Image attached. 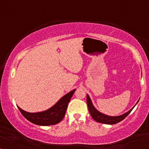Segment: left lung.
<instances>
[{"mask_svg":"<svg viewBox=\"0 0 149 149\" xmlns=\"http://www.w3.org/2000/svg\"><path fill=\"white\" fill-rule=\"evenodd\" d=\"M139 101L138 100L137 104ZM87 106H88V109L89 113H90V115L91 116V117L93 118V119L95 120V121L99 122V123H104V124H109V125H113V124H116L119 122L121 121L122 120H123L125 118L127 117V116L129 115L130 113V112L132 111V109H134V107L136 105L134 106L133 108H132L129 111H127V113L123 114L121 115H119V116H109L105 115V114L102 113L100 112L99 111L95 109L94 107V106L93 105L92 102H91V100L89 97V95L87 94Z\"/></svg>","mask_w":149,"mask_h":149,"instance_id":"8db88e82","label":"left lung"}]
</instances>
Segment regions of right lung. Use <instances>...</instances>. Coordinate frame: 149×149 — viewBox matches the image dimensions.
<instances>
[{"instance_id": "obj_1", "label": "right lung", "mask_w": 149, "mask_h": 149, "mask_svg": "<svg viewBox=\"0 0 149 149\" xmlns=\"http://www.w3.org/2000/svg\"><path fill=\"white\" fill-rule=\"evenodd\" d=\"M75 91L76 89H74L66 93L59 100L58 102L46 111L38 113H29L24 111L19 107L17 108L26 119L35 125L42 126L55 125L60 123L64 118L69 102Z\"/></svg>"}]
</instances>
